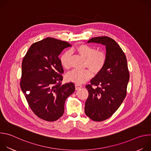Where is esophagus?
Returning <instances> with one entry per match:
<instances>
[{
  "label": "esophagus",
  "mask_w": 151,
  "mask_h": 151,
  "mask_svg": "<svg viewBox=\"0 0 151 151\" xmlns=\"http://www.w3.org/2000/svg\"><path fill=\"white\" fill-rule=\"evenodd\" d=\"M82 87V86L80 84H78V83H76L75 84V88L76 90H79L80 88H81Z\"/></svg>",
  "instance_id": "esophagus-1"
}]
</instances>
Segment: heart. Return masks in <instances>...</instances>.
<instances>
[{
	"label": "heart",
	"instance_id": "obj_1",
	"mask_svg": "<svg viewBox=\"0 0 151 151\" xmlns=\"http://www.w3.org/2000/svg\"><path fill=\"white\" fill-rule=\"evenodd\" d=\"M70 51L77 52L85 60V65L94 72H99L104 66L106 61V55L102 51H99L93 47L86 44H81L72 47ZM71 53L67 51L60 57V60L63 68L69 69L70 67V58ZM91 76V72L88 69H74L67 74L69 81L76 83H82Z\"/></svg>",
	"mask_w": 151,
	"mask_h": 151
}]
</instances>
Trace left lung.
I'll return each mask as SVG.
<instances>
[{"label":"left lung","mask_w":151,"mask_h":151,"mask_svg":"<svg viewBox=\"0 0 151 151\" xmlns=\"http://www.w3.org/2000/svg\"><path fill=\"white\" fill-rule=\"evenodd\" d=\"M87 43H96L106 47L103 67L91 80V83L86 86L89 95L85 104V113L87 116L94 121H102L110 118L124 101L130 74L125 55L113 39L96 37Z\"/></svg>","instance_id":"1"}]
</instances>
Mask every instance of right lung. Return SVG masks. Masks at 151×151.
<instances>
[{"label":"right lung","instance_id":"1","mask_svg":"<svg viewBox=\"0 0 151 151\" xmlns=\"http://www.w3.org/2000/svg\"><path fill=\"white\" fill-rule=\"evenodd\" d=\"M72 45L47 37L33 44L22 62L20 82L30 109L39 118L55 121L64 114L66 99L75 90L73 82L61 85L64 70L59 55Z\"/></svg>","mask_w":151,"mask_h":151}]
</instances>
